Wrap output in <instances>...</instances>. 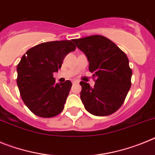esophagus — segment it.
<instances>
[{
  "instance_id": "34e87169",
  "label": "esophagus",
  "mask_w": 155,
  "mask_h": 155,
  "mask_svg": "<svg viewBox=\"0 0 155 155\" xmlns=\"http://www.w3.org/2000/svg\"><path fill=\"white\" fill-rule=\"evenodd\" d=\"M77 82H78V81L74 80V81H72V83H73V84H74V83H77Z\"/></svg>"
}]
</instances>
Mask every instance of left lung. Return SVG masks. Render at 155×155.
Instances as JSON below:
<instances>
[{"label":"left lung","instance_id":"1","mask_svg":"<svg viewBox=\"0 0 155 155\" xmlns=\"http://www.w3.org/2000/svg\"><path fill=\"white\" fill-rule=\"evenodd\" d=\"M72 41L87 57L88 69L95 78L93 87L87 82H80L84 108L94 116L113 114L123 105L131 86L132 71L127 55L102 35Z\"/></svg>","mask_w":155,"mask_h":155}]
</instances>
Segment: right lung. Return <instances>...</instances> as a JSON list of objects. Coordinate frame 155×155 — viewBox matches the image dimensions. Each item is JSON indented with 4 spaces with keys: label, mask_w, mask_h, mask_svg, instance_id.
Instances as JSON below:
<instances>
[{
    "label": "right lung",
    "mask_w": 155,
    "mask_h": 155,
    "mask_svg": "<svg viewBox=\"0 0 155 155\" xmlns=\"http://www.w3.org/2000/svg\"><path fill=\"white\" fill-rule=\"evenodd\" d=\"M70 40L42 42L31 48L17 66V84L23 102L31 113L43 118L57 116L64 109L72 84L57 83L64 57L74 51Z\"/></svg>",
    "instance_id": "right-lung-1"
}]
</instances>
